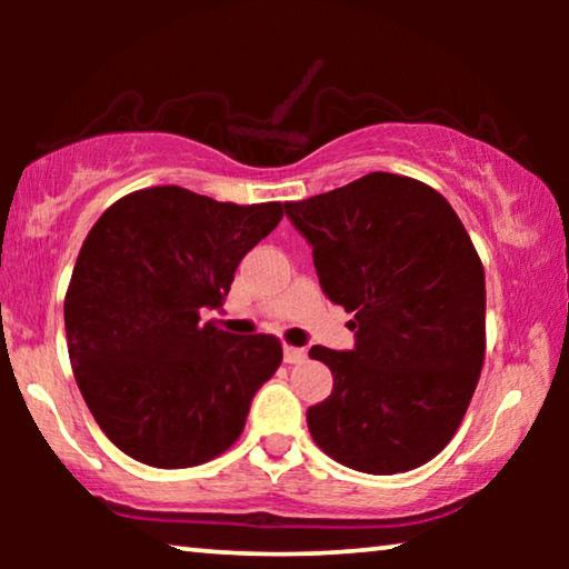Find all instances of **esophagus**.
I'll return each mask as SVG.
<instances>
[{
  "label": "esophagus",
  "instance_id": "1",
  "mask_svg": "<svg viewBox=\"0 0 569 569\" xmlns=\"http://www.w3.org/2000/svg\"><path fill=\"white\" fill-rule=\"evenodd\" d=\"M302 360H306V349L284 345V362H287V365H298V362H302Z\"/></svg>",
  "mask_w": 569,
  "mask_h": 569
}]
</instances>
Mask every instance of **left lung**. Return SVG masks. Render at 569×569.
<instances>
[{"instance_id": "8db88e82", "label": "left lung", "mask_w": 569, "mask_h": 569, "mask_svg": "<svg viewBox=\"0 0 569 569\" xmlns=\"http://www.w3.org/2000/svg\"><path fill=\"white\" fill-rule=\"evenodd\" d=\"M313 246L323 292L355 313V349L310 347L329 399L308 409L316 446L355 471H411L453 440L487 349L485 267L446 197L417 178L368 173L287 201Z\"/></svg>"}]
</instances>
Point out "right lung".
Listing matches in <instances>:
<instances>
[{"mask_svg": "<svg viewBox=\"0 0 569 569\" xmlns=\"http://www.w3.org/2000/svg\"><path fill=\"white\" fill-rule=\"evenodd\" d=\"M284 209L152 186L92 224L64 298L69 362L98 427L134 461L189 469L243 432L282 345L232 337L201 321V308L222 306L240 259Z\"/></svg>", "mask_w": 569, "mask_h": 569, "instance_id": "add662e5", "label": "right lung"}]
</instances>
